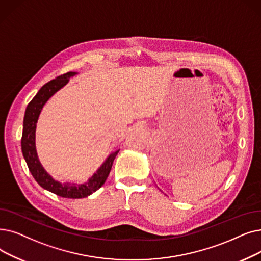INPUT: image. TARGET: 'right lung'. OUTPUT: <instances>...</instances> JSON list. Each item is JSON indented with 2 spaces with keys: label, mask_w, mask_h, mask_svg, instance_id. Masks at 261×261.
<instances>
[{
  "label": "right lung",
  "mask_w": 261,
  "mask_h": 261,
  "mask_svg": "<svg viewBox=\"0 0 261 261\" xmlns=\"http://www.w3.org/2000/svg\"><path fill=\"white\" fill-rule=\"evenodd\" d=\"M77 74V72H67L63 75H60L44 84L36 94V96L32 99L28 105L24 119H23V131H22L21 139V149L23 153L24 160L28 164V167L32 176L37 181V184L52 193L65 197V198H83L93 194L98 189L103 186L106 180L111 172V168L116 158L118 150L111 152L106 161L100 165L94 175L88 178L85 184H70V182H60L55 180L42 166L39 161V158L36 150V126L40 112L46 105L47 101L59 90L64 87L69 79Z\"/></svg>",
  "instance_id": "1"
}]
</instances>
